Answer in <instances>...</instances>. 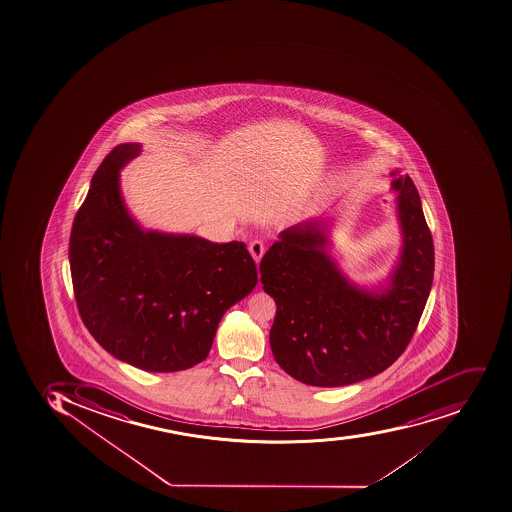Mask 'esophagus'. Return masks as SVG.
I'll use <instances>...</instances> for the list:
<instances>
[{"label": "esophagus", "instance_id": "esophagus-1", "mask_svg": "<svg viewBox=\"0 0 512 512\" xmlns=\"http://www.w3.org/2000/svg\"><path fill=\"white\" fill-rule=\"evenodd\" d=\"M249 252L254 258L255 263H260L262 260L263 254H265V244L262 241H252L249 244Z\"/></svg>", "mask_w": 512, "mask_h": 512}]
</instances>
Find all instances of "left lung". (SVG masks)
Instances as JSON below:
<instances>
[{"mask_svg": "<svg viewBox=\"0 0 512 512\" xmlns=\"http://www.w3.org/2000/svg\"><path fill=\"white\" fill-rule=\"evenodd\" d=\"M401 249L373 286L349 279L332 257L333 218H308L279 233L260 263L276 302L274 359L305 385L337 388L375 377L404 353L434 276V244L409 175L389 174Z\"/></svg>", "mask_w": 512, "mask_h": 512, "instance_id": "1", "label": "left lung"}]
</instances>
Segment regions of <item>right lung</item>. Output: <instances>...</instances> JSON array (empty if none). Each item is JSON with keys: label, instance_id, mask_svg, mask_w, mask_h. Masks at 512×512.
I'll return each instance as SVG.
<instances>
[{"label": "right lung", "instance_id": "add662e5", "mask_svg": "<svg viewBox=\"0 0 512 512\" xmlns=\"http://www.w3.org/2000/svg\"><path fill=\"white\" fill-rule=\"evenodd\" d=\"M142 151L121 143L92 177L70 234L81 317L119 361L179 372L206 359L223 314L257 286L244 242L145 230L121 191V171Z\"/></svg>", "mask_w": 512, "mask_h": 512}]
</instances>
